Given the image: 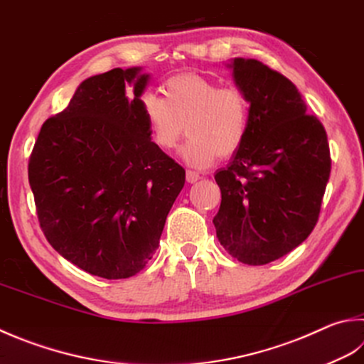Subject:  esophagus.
<instances>
[{
  "label": "esophagus",
  "instance_id": "esophagus-1",
  "mask_svg": "<svg viewBox=\"0 0 364 364\" xmlns=\"http://www.w3.org/2000/svg\"><path fill=\"white\" fill-rule=\"evenodd\" d=\"M185 177H187V182L188 183H195L196 181H200V173H196V171H191V169H188L187 171V176H185Z\"/></svg>",
  "mask_w": 364,
  "mask_h": 364
}]
</instances>
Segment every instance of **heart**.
Segmentation results:
<instances>
[{"mask_svg":"<svg viewBox=\"0 0 364 364\" xmlns=\"http://www.w3.org/2000/svg\"><path fill=\"white\" fill-rule=\"evenodd\" d=\"M163 98L144 95L141 107L152 141L161 150H173L185 133L183 159L193 166H208L218 156L236 154L249 133L250 106L236 87L196 73H182L164 80Z\"/></svg>","mask_w":364,"mask_h":364,"instance_id":"obj_1","label":"heart"}]
</instances>
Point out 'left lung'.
I'll use <instances>...</instances> for the list:
<instances>
[{
	"label": "left lung",
	"instance_id": "8db88e82",
	"mask_svg": "<svg viewBox=\"0 0 364 364\" xmlns=\"http://www.w3.org/2000/svg\"><path fill=\"white\" fill-rule=\"evenodd\" d=\"M230 68L250 122L241 149L215 173L222 203L214 226L231 257L259 266L312 232L331 173L330 146L291 80L253 58H235Z\"/></svg>",
	"mask_w": 364,
	"mask_h": 364
}]
</instances>
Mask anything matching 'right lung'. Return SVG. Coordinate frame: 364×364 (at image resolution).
<instances>
[{
  "label": "right lung",
  "instance_id": "add662e5",
  "mask_svg": "<svg viewBox=\"0 0 364 364\" xmlns=\"http://www.w3.org/2000/svg\"><path fill=\"white\" fill-rule=\"evenodd\" d=\"M147 82L141 68L85 79L68 107L44 122L28 163L47 241L109 280L144 269L185 183V169L152 141L144 119Z\"/></svg>",
  "mask_w": 364,
  "mask_h": 364
}]
</instances>
